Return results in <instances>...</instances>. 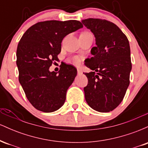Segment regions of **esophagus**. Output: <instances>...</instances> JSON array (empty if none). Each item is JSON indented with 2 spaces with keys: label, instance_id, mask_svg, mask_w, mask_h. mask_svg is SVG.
Listing matches in <instances>:
<instances>
[{
  "label": "esophagus",
  "instance_id": "34e87169",
  "mask_svg": "<svg viewBox=\"0 0 148 148\" xmlns=\"http://www.w3.org/2000/svg\"><path fill=\"white\" fill-rule=\"evenodd\" d=\"M77 73L78 74H82V71H81L79 68H77Z\"/></svg>",
  "mask_w": 148,
  "mask_h": 148
}]
</instances>
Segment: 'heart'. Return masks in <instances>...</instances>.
<instances>
[{"label":"heart","mask_w":148,"mask_h":148,"mask_svg":"<svg viewBox=\"0 0 148 148\" xmlns=\"http://www.w3.org/2000/svg\"><path fill=\"white\" fill-rule=\"evenodd\" d=\"M70 61H71V62H72L73 64H80V62H81V58L79 56H74L71 58Z\"/></svg>","instance_id":"1"}]
</instances>
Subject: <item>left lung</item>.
Segmentation results:
<instances>
[{"mask_svg": "<svg viewBox=\"0 0 148 148\" xmlns=\"http://www.w3.org/2000/svg\"><path fill=\"white\" fill-rule=\"evenodd\" d=\"M81 22L95 37L96 47L85 60L92 72L84 73L88 84L84 88L86 102L92 109L106 113L123 101L130 85L132 70L128 39L116 25L99 18Z\"/></svg>", "mask_w": 148, "mask_h": 148, "instance_id": "8db88e82", "label": "left lung"}]
</instances>
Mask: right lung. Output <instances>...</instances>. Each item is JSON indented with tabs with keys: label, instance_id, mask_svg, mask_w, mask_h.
<instances>
[{
	"label": "right lung",
	"instance_id": "add662e5",
	"mask_svg": "<svg viewBox=\"0 0 148 148\" xmlns=\"http://www.w3.org/2000/svg\"><path fill=\"white\" fill-rule=\"evenodd\" d=\"M83 28L76 20H53L39 22L28 28L16 49L18 81L27 99L39 111L50 113L64 104L66 93L74 81L77 70L62 64L59 72H50L61 51V42L66 35Z\"/></svg>",
	"mask_w": 148,
	"mask_h": 148
}]
</instances>
